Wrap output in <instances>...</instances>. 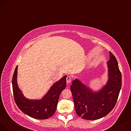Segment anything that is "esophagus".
<instances>
[{
  "instance_id": "1",
  "label": "esophagus",
  "mask_w": 131,
  "mask_h": 131,
  "mask_svg": "<svg viewBox=\"0 0 131 131\" xmlns=\"http://www.w3.org/2000/svg\"><path fill=\"white\" fill-rule=\"evenodd\" d=\"M72 81V77L71 76H67L66 78V82L68 84H69L71 83V82Z\"/></svg>"
}]
</instances>
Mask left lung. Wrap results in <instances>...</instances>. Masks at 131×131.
Listing matches in <instances>:
<instances>
[{
	"instance_id": "obj_1",
	"label": "left lung",
	"mask_w": 131,
	"mask_h": 131,
	"mask_svg": "<svg viewBox=\"0 0 131 131\" xmlns=\"http://www.w3.org/2000/svg\"><path fill=\"white\" fill-rule=\"evenodd\" d=\"M107 61L108 81L98 92H93L79 80L73 81L71 86L75 109L82 118L96 120L104 117L111 112L117 101L122 86V74L118 62L109 51Z\"/></svg>"
}]
</instances>
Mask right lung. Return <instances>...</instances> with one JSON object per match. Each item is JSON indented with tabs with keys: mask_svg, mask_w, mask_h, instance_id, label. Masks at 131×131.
<instances>
[{
	"mask_svg": "<svg viewBox=\"0 0 131 131\" xmlns=\"http://www.w3.org/2000/svg\"><path fill=\"white\" fill-rule=\"evenodd\" d=\"M17 66L13 74L12 86L14 100L23 113L33 118L46 119L50 117L56 112L60 94L66 86V76L62 78L51 87L45 97L41 100H29L25 98L17 83Z\"/></svg>",
	"mask_w": 131,
	"mask_h": 131,
	"instance_id": "add662e5",
	"label": "right lung"
}]
</instances>
